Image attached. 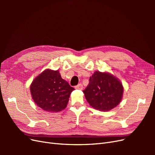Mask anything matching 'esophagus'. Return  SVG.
Here are the masks:
<instances>
[{"label":"esophagus","mask_w":155,"mask_h":155,"mask_svg":"<svg viewBox=\"0 0 155 155\" xmlns=\"http://www.w3.org/2000/svg\"><path fill=\"white\" fill-rule=\"evenodd\" d=\"M83 88V85L81 83H79L77 86H76V88L78 89V90H82Z\"/></svg>","instance_id":"1"}]
</instances>
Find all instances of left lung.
<instances>
[{
    "label": "left lung",
    "instance_id": "1",
    "mask_svg": "<svg viewBox=\"0 0 155 155\" xmlns=\"http://www.w3.org/2000/svg\"><path fill=\"white\" fill-rule=\"evenodd\" d=\"M83 92L92 107L106 112L120 104L123 97L124 87L119 79L112 74L96 71L90 77L88 85Z\"/></svg>",
    "mask_w": 155,
    "mask_h": 155
}]
</instances>
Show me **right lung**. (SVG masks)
<instances>
[{
	"label": "right lung",
	"mask_w": 155,
	"mask_h": 155,
	"mask_svg": "<svg viewBox=\"0 0 155 155\" xmlns=\"http://www.w3.org/2000/svg\"><path fill=\"white\" fill-rule=\"evenodd\" d=\"M74 88L61 76L59 70L46 69L30 85V92L35 104L45 111L57 112L67 106Z\"/></svg>",
	"instance_id": "add662e5"
}]
</instances>
